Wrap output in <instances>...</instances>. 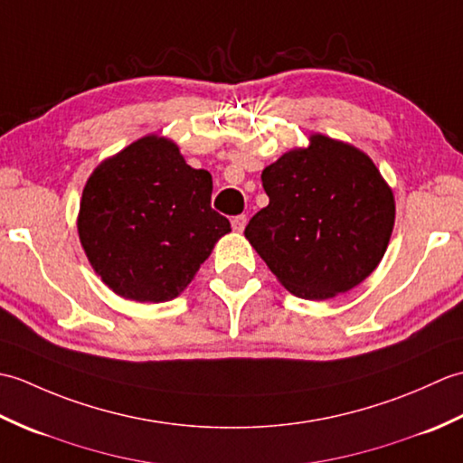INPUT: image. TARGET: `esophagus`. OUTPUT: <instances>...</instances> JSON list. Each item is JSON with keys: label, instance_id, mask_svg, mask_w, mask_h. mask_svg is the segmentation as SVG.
<instances>
[{"label": "esophagus", "instance_id": "34e87169", "mask_svg": "<svg viewBox=\"0 0 463 463\" xmlns=\"http://www.w3.org/2000/svg\"><path fill=\"white\" fill-rule=\"evenodd\" d=\"M247 214H239V216H232V221H231V224H232V231H237V232H242L244 231V226H247Z\"/></svg>", "mask_w": 463, "mask_h": 463}]
</instances>
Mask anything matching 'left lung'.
Returning a JSON list of instances; mask_svg holds the SVG:
<instances>
[{"mask_svg": "<svg viewBox=\"0 0 463 463\" xmlns=\"http://www.w3.org/2000/svg\"><path fill=\"white\" fill-rule=\"evenodd\" d=\"M269 204L244 229L282 287L326 300L370 277L388 249L396 204L356 146L312 135L260 175Z\"/></svg>", "mask_w": 463, "mask_h": 463, "instance_id": "obj_1", "label": "left lung"}]
</instances>
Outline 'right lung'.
I'll return each mask as SVG.
<instances>
[{
    "instance_id": "obj_1",
    "label": "right lung",
    "mask_w": 463,
    "mask_h": 463,
    "mask_svg": "<svg viewBox=\"0 0 463 463\" xmlns=\"http://www.w3.org/2000/svg\"><path fill=\"white\" fill-rule=\"evenodd\" d=\"M211 194V173L186 165L173 141L146 135L125 146L83 189L77 231L91 267L123 298H176L231 232Z\"/></svg>"
}]
</instances>
